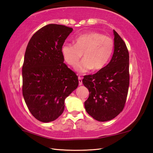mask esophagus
Returning <instances> with one entry per match:
<instances>
[{
	"mask_svg": "<svg viewBox=\"0 0 153 153\" xmlns=\"http://www.w3.org/2000/svg\"><path fill=\"white\" fill-rule=\"evenodd\" d=\"M78 81H79V85H82V79L81 77H78Z\"/></svg>",
	"mask_w": 153,
	"mask_h": 153,
	"instance_id": "34e87169",
	"label": "esophagus"
}]
</instances>
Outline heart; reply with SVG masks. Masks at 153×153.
Here are the masks:
<instances>
[{
  "instance_id": "obj_1",
  "label": "heart",
  "mask_w": 153,
  "mask_h": 153,
  "mask_svg": "<svg viewBox=\"0 0 153 153\" xmlns=\"http://www.w3.org/2000/svg\"><path fill=\"white\" fill-rule=\"evenodd\" d=\"M112 38L97 32H89L79 35L75 39V45L64 43L61 53L64 61L74 66L83 55L84 59L77 64L75 70L80 74L93 69L99 71L106 66L114 50Z\"/></svg>"
}]
</instances>
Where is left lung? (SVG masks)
<instances>
[{
	"label": "left lung",
	"instance_id": "8db88e82",
	"mask_svg": "<svg viewBox=\"0 0 153 153\" xmlns=\"http://www.w3.org/2000/svg\"><path fill=\"white\" fill-rule=\"evenodd\" d=\"M114 53L110 62L82 80L89 96L84 102L87 112L99 122L111 120L124 107L129 84V53L124 41L113 30Z\"/></svg>",
	"mask_w": 153,
	"mask_h": 153
}]
</instances>
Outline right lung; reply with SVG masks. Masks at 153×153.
I'll list each match as a JSON object with an SVG mask.
<instances>
[{
	"mask_svg": "<svg viewBox=\"0 0 153 153\" xmlns=\"http://www.w3.org/2000/svg\"><path fill=\"white\" fill-rule=\"evenodd\" d=\"M73 29L48 24L28 43L22 67L23 96L31 114L48 123L64 110V100L78 86L77 76L64 63L61 48Z\"/></svg>",
	"mask_w": 153,
	"mask_h": 153,
	"instance_id": "add662e5",
	"label": "right lung"
}]
</instances>
